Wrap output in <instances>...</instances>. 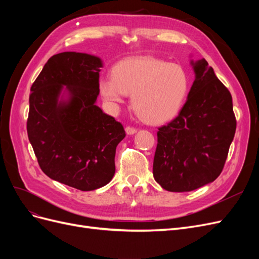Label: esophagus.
Segmentation results:
<instances>
[{"mask_svg":"<svg viewBox=\"0 0 259 259\" xmlns=\"http://www.w3.org/2000/svg\"><path fill=\"white\" fill-rule=\"evenodd\" d=\"M125 131H126V133H127L128 135H133V134H135V133L137 132V128L134 127V126H126V127H125Z\"/></svg>","mask_w":259,"mask_h":259,"instance_id":"obj_1","label":"esophagus"}]
</instances>
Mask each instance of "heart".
Returning a JSON list of instances; mask_svg holds the SVG:
<instances>
[{
    "label": "heart",
    "mask_w": 259,
    "mask_h": 259,
    "mask_svg": "<svg viewBox=\"0 0 259 259\" xmlns=\"http://www.w3.org/2000/svg\"><path fill=\"white\" fill-rule=\"evenodd\" d=\"M99 91L113 106L124 103L132 94V103L140 119L150 124L167 122L177 115L188 91L185 70L153 57L128 58L116 64L112 77H101Z\"/></svg>",
    "instance_id": "heart-1"
}]
</instances>
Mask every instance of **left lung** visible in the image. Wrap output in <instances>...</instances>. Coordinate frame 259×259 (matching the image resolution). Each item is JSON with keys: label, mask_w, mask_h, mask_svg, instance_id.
Masks as SVG:
<instances>
[{"label": "left lung", "mask_w": 259, "mask_h": 259, "mask_svg": "<svg viewBox=\"0 0 259 259\" xmlns=\"http://www.w3.org/2000/svg\"><path fill=\"white\" fill-rule=\"evenodd\" d=\"M193 64V62H192ZM179 114L158 130L153 177L163 189L192 191L221 175L237 128L232 97L205 59Z\"/></svg>", "instance_id": "8db88e82"}]
</instances>
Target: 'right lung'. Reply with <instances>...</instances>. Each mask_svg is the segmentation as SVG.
<instances>
[{"mask_svg": "<svg viewBox=\"0 0 259 259\" xmlns=\"http://www.w3.org/2000/svg\"><path fill=\"white\" fill-rule=\"evenodd\" d=\"M101 60L65 52L52 56L31 86L27 132L44 174L81 191L104 187L115 171L123 125L95 105ZM70 94L58 102L62 85Z\"/></svg>", "mask_w": 259, "mask_h": 259, "instance_id": "obj_1", "label": "right lung"}]
</instances>
